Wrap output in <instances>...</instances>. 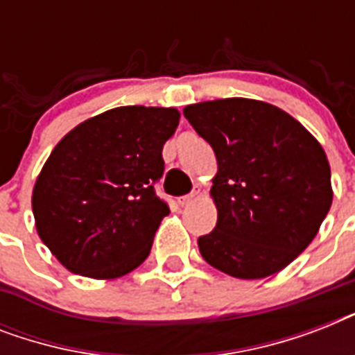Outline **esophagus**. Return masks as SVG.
I'll list each match as a JSON object with an SVG mask.
<instances>
[{"instance_id":"esophagus-1","label":"esophagus","mask_w":355,"mask_h":355,"mask_svg":"<svg viewBox=\"0 0 355 355\" xmlns=\"http://www.w3.org/2000/svg\"><path fill=\"white\" fill-rule=\"evenodd\" d=\"M199 195H200V188H199V186H195L191 193L184 195V197H180V199H178V205H180V206L191 205V202H193L195 199H199Z\"/></svg>"}]
</instances>
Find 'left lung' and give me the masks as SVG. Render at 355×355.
I'll return each instance as SVG.
<instances>
[{"instance_id":"left-lung-1","label":"left lung","mask_w":355,"mask_h":355,"mask_svg":"<svg viewBox=\"0 0 355 355\" xmlns=\"http://www.w3.org/2000/svg\"><path fill=\"white\" fill-rule=\"evenodd\" d=\"M184 116L219 166L210 191L217 225L197 241L202 258L243 280L287 267L331 206L330 164L319 141L289 114L254 99L197 103Z\"/></svg>"}]
</instances>
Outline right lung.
<instances>
[{
  "label": "right lung",
  "instance_id": "obj_1",
  "mask_svg": "<svg viewBox=\"0 0 355 355\" xmlns=\"http://www.w3.org/2000/svg\"><path fill=\"white\" fill-rule=\"evenodd\" d=\"M175 108L119 107L86 119L47 158L33 189L36 230L75 275L118 278L149 256L169 205L155 191Z\"/></svg>",
  "mask_w": 355,
  "mask_h": 355
}]
</instances>
